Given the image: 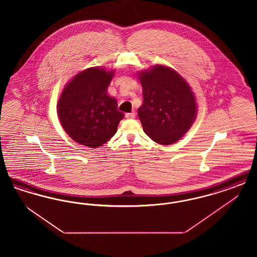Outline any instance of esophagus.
I'll use <instances>...</instances> for the list:
<instances>
[{
    "mask_svg": "<svg viewBox=\"0 0 257 257\" xmlns=\"http://www.w3.org/2000/svg\"><path fill=\"white\" fill-rule=\"evenodd\" d=\"M125 116H126V118H128V119H132V118H135V116H136V112H135V111L128 112V113H126V114H125Z\"/></svg>",
    "mask_w": 257,
    "mask_h": 257,
    "instance_id": "1",
    "label": "esophagus"
}]
</instances>
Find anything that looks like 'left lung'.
Listing matches in <instances>:
<instances>
[{"instance_id": "left-lung-1", "label": "left lung", "mask_w": 257, "mask_h": 257, "mask_svg": "<svg viewBox=\"0 0 257 257\" xmlns=\"http://www.w3.org/2000/svg\"><path fill=\"white\" fill-rule=\"evenodd\" d=\"M138 76L144 95L138 115L145 133L159 145L177 142L196 117V97L191 86L175 70L161 64Z\"/></svg>"}]
</instances>
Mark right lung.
<instances>
[{
	"label": "right lung",
	"mask_w": 257,
	"mask_h": 257,
	"mask_svg": "<svg viewBox=\"0 0 257 257\" xmlns=\"http://www.w3.org/2000/svg\"><path fill=\"white\" fill-rule=\"evenodd\" d=\"M113 70L90 67L77 74L65 86L58 102L63 130L76 143L97 148L109 142L124 117L117 102L108 95Z\"/></svg>",
	"instance_id": "add662e5"
}]
</instances>
